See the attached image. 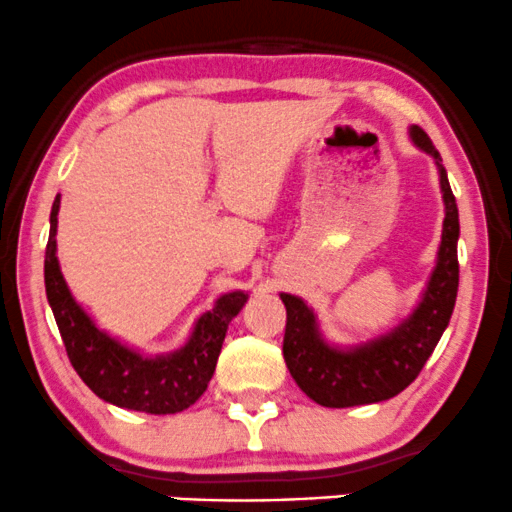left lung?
I'll return each mask as SVG.
<instances>
[{"instance_id":"8db88e82","label":"left lung","mask_w":512,"mask_h":512,"mask_svg":"<svg viewBox=\"0 0 512 512\" xmlns=\"http://www.w3.org/2000/svg\"><path fill=\"white\" fill-rule=\"evenodd\" d=\"M410 138L414 146L434 158L446 206L436 266L412 314L374 340L338 347L323 338L314 309L304 299L280 294L287 309L282 342L285 364L297 386L323 407H357L395 398L424 369L453 316L460 280L458 203L450 191L441 155L426 131L412 124Z\"/></svg>"}]
</instances>
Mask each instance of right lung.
Wrapping results in <instances>:
<instances>
[{
	"mask_svg": "<svg viewBox=\"0 0 512 512\" xmlns=\"http://www.w3.org/2000/svg\"><path fill=\"white\" fill-rule=\"evenodd\" d=\"M59 196L50 213V239L45 249V292L62 333L69 362L81 381L110 405L146 414H177L206 393L218 364L227 326L242 311L249 294L237 290L196 321L189 340L167 354H141L98 328L66 285L57 258Z\"/></svg>",
	"mask_w": 512,
	"mask_h": 512,
	"instance_id": "1",
	"label": "right lung"
}]
</instances>
